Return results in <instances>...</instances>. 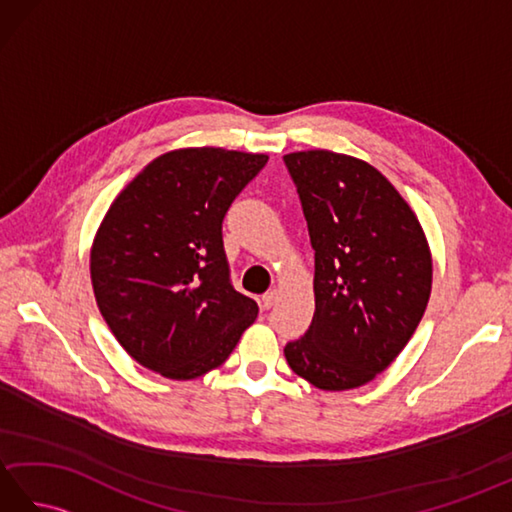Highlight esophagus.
<instances>
[{
  "label": "esophagus",
  "instance_id": "1",
  "mask_svg": "<svg viewBox=\"0 0 512 512\" xmlns=\"http://www.w3.org/2000/svg\"><path fill=\"white\" fill-rule=\"evenodd\" d=\"M275 301H277V292H275V290H268L266 295L262 297V308H264V310H270V308L275 306Z\"/></svg>",
  "mask_w": 512,
  "mask_h": 512
}]
</instances>
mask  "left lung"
I'll use <instances>...</instances> for the list:
<instances>
[{
  "instance_id": "1",
  "label": "left lung",
  "mask_w": 512,
  "mask_h": 512,
  "mask_svg": "<svg viewBox=\"0 0 512 512\" xmlns=\"http://www.w3.org/2000/svg\"><path fill=\"white\" fill-rule=\"evenodd\" d=\"M314 248V317L284 347L325 391L361 387L402 352L431 295L418 217L372 165L314 149L284 156Z\"/></svg>"
}]
</instances>
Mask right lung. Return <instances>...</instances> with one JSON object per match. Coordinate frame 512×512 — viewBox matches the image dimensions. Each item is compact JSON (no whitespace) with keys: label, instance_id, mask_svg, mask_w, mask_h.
<instances>
[{"label":"right lung","instance_id":"obj_1","mask_svg":"<svg viewBox=\"0 0 512 512\" xmlns=\"http://www.w3.org/2000/svg\"><path fill=\"white\" fill-rule=\"evenodd\" d=\"M268 156L180 149L138 173L92 246V286L105 323L136 363L176 380L220 367L257 319L237 292L222 222Z\"/></svg>","mask_w":512,"mask_h":512}]
</instances>
